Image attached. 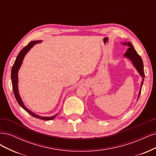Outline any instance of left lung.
Returning a JSON list of instances; mask_svg holds the SVG:
<instances>
[{
	"label": "left lung",
	"instance_id": "1",
	"mask_svg": "<svg viewBox=\"0 0 156 156\" xmlns=\"http://www.w3.org/2000/svg\"><path fill=\"white\" fill-rule=\"evenodd\" d=\"M122 44L127 45V46L129 47V48L127 50V51L125 52L124 56L126 58H128V59L131 60V61L132 62L133 65H134V67L136 68L137 71L139 72L140 76H141L143 78L141 83H140V87L139 93V95H138V98H137V100H138L139 96H140V92H141V89H142V86L143 85L144 79V71L143 62L142 58H140V56L137 53L136 51L135 50L132 43H130L129 42H124L122 43Z\"/></svg>",
	"mask_w": 156,
	"mask_h": 156
}]
</instances>
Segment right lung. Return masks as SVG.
Returning <instances> with one entry per match:
<instances>
[{
    "label": "right lung",
    "mask_w": 156,
    "mask_h": 156,
    "mask_svg": "<svg viewBox=\"0 0 156 156\" xmlns=\"http://www.w3.org/2000/svg\"><path fill=\"white\" fill-rule=\"evenodd\" d=\"M41 41H30L28 45H27L26 47H24L20 52L19 53L18 56L15 61V63L13 65L12 69V73H11V78H12V87H13V93L15 95V97H16L17 102L19 104L21 105V106L26 111L28 112L29 114H30L32 116H33L35 118H37L39 119H41L44 120H52L55 118V117L56 116V115H54L52 117H41L39 116V115H37L36 114L32 112H31L30 110H29L26 106H25L23 100L20 97L19 91H18V71L20 67L21 66L22 63H23V60L25 56V55L27 54V53L31 49V48L33 47L34 44H36L37 43H41Z\"/></svg>",
    "instance_id": "right-lung-1"
}]
</instances>
